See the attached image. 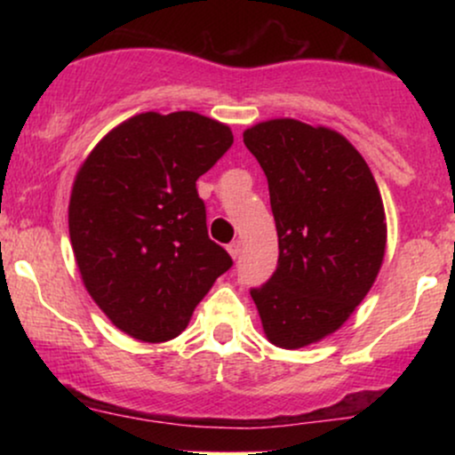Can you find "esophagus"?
<instances>
[{"mask_svg": "<svg viewBox=\"0 0 455 455\" xmlns=\"http://www.w3.org/2000/svg\"><path fill=\"white\" fill-rule=\"evenodd\" d=\"M227 250H228V254H231L233 259H237L239 254H242V242H239V239H235V242L227 245Z\"/></svg>", "mask_w": 455, "mask_h": 455, "instance_id": "1", "label": "esophagus"}]
</instances>
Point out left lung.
Wrapping results in <instances>:
<instances>
[{"mask_svg":"<svg viewBox=\"0 0 455 455\" xmlns=\"http://www.w3.org/2000/svg\"><path fill=\"white\" fill-rule=\"evenodd\" d=\"M269 184L278 267L250 289L267 338L301 348L336 331L383 263V198L368 164L342 134L297 119L243 132Z\"/></svg>","mask_w":455,"mask_h":455,"instance_id":"1","label":"left lung"}]
</instances>
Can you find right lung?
<instances>
[{
	"label": "right lung",
	"mask_w": 455,
	"mask_h": 455,
	"mask_svg": "<svg viewBox=\"0 0 455 455\" xmlns=\"http://www.w3.org/2000/svg\"><path fill=\"white\" fill-rule=\"evenodd\" d=\"M233 145L192 111L140 113L104 137L72 186L75 259L100 310L143 342L180 336L233 259L207 235L196 180Z\"/></svg>",
	"instance_id": "add662e5"
}]
</instances>
